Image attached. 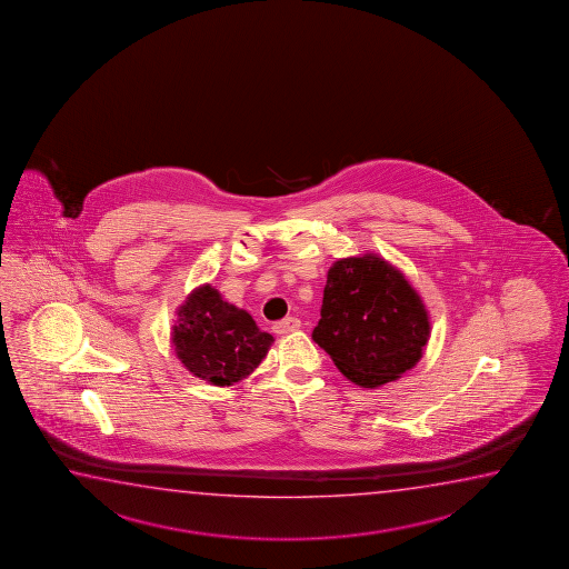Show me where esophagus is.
<instances>
[{
	"label": "esophagus",
	"mask_w": 569,
	"mask_h": 569,
	"mask_svg": "<svg viewBox=\"0 0 569 569\" xmlns=\"http://www.w3.org/2000/svg\"><path fill=\"white\" fill-rule=\"evenodd\" d=\"M299 327H301V321L296 319V317H288V319H281L278 323H273V332L276 335H288V332L298 331Z\"/></svg>",
	"instance_id": "1"
}]
</instances>
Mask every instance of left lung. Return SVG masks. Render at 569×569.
<instances>
[{"label":"left lung","instance_id":"left-lung-1","mask_svg":"<svg viewBox=\"0 0 569 569\" xmlns=\"http://www.w3.org/2000/svg\"><path fill=\"white\" fill-rule=\"evenodd\" d=\"M428 309L402 271L377 253L342 258L327 273L313 341L350 382L378 388L420 362Z\"/></svg>","mask_w":569,"mask_h":569}]
</instances>
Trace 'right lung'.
Wrapping results in <instances>:
<instances>
[{
	"label": "right lung",
	"mask_w": 569,
	"mask_h": 569,
	"mask_svg": "<svg viewBox=\"0 0 569 569\" xmlns=\"http://www.w3.org/2000/svg\"><path fill=\"white\" fill-rule=\"evenodd\" d=\"M171 341L191 375L210 385L232 386L266 359L273 337L260 331L248 311L204 283L177 309Z\"/></svg>",
	"instance_id": "1"
}]
</instances>
